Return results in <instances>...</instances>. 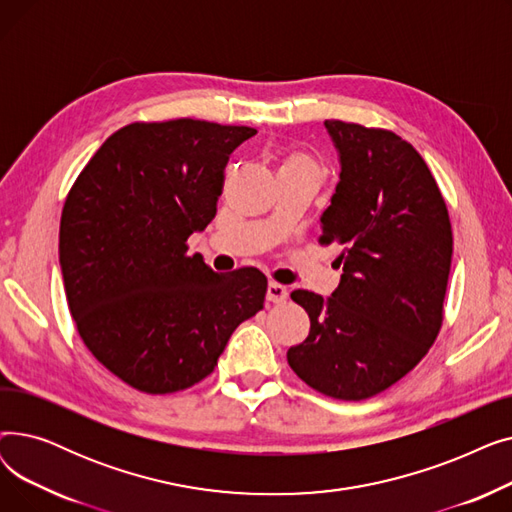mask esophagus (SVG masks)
<instances>
[{
  "label": "esophagus",
  "instance_id": "1",
  "mask_svg": "<svg viewBox=\"0 0 512 512\" xmlns=\"http://www.w3.org/2000/svg\"><path fill=\"white\" fill-rule=\"evenodd\" d=\"M288 299V288L278 282L267 284V301L270 303H282Z\"/></svg>",
  "mask_w": 512,
  "mask_h": 512
}]
</instances>
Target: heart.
Returning a JSON list of instances; mask_svg holds the SVG:
<instances>
[{
	"instance_id": "b5f03b06",
	"label": "heart",
	"mask_w": 512,
	"mask_h": 512,
	"mask_svg": "<svg viewBox=\"0 0 512 512\" xmlns=\"http://www.w3.org/2000/svg\"><path fill=\"white\" fill-rule=\"evenodd\" d=\"M284 168H307V170H313V172L319 174L317 164L305 153H292V155H288L286 161H284Z\"/></svg>"
}]
</instances>
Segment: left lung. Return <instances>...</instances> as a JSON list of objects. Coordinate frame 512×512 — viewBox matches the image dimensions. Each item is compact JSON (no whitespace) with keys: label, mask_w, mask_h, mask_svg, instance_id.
<instances>
[{"label":"left lung","mask_w":512,"mask_h":512,"mask_svg":"<svg viewBox=\"0 0 512 512\" xmlns=\"http://www.w3.org/2000/svg\"><path fill=\"white\" fill-rule=\"evenodd\" d=\"M340 157V182L321 215V245H338L342 276L330 299L290 297L309 336L288 365L313 390L365 400L425 357L444 317L452 228L440 188L415 147L392 130L324 122Z\"/></svg>","instance_id":"1"}]
</instances>
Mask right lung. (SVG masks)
Masks as SVG:
<instances>
[{"mask_svg":"<svg viewBox=\"0 0 512 512\" xmlns=\"http://www.w3.org/2000/svg\"><path fill=\"white\" fill-rule=\"evenodd\" d=\"M257 134L205 120L134 122L78 174L60 222V265L93 357L147 394L191 388L242 321L263 309L255 267L215 274L186 238L218 211L230 153Z\"/></svg>","mask_w":512,"mask_h":512,"instance_id":"add662e5","label":"right lung"}]
</instances>
